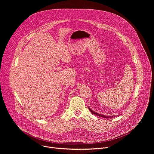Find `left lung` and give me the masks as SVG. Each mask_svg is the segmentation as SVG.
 <instances>
[{
  "mask_svg": "<svg viewBox=\"0 0 154 154\" xmlns=\"http://www.w3.org/2000/svg\"><path fill=\"white\" fill-rule=\"evenodd\" d=\"M88 108H89V109H90V111L93 113V114H94V115H97V116H100V117H102V118H113V116H105V115H100V114H99V113H96V112H93L92 109L90 108V107H88Z\"/></svg>",
  "mask_w": 154,
  "mask_h": 154,
  "instance_id": "obj_1",
  "label": "left lung"
}]
</instances>
